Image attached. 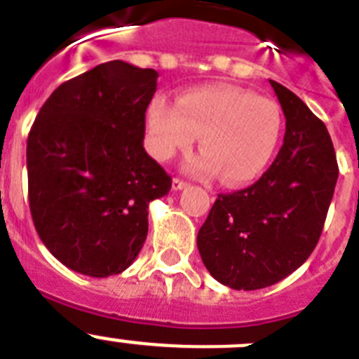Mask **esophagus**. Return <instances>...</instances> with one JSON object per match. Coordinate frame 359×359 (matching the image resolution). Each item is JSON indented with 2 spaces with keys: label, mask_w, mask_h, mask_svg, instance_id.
<instances>
[{
  "label": "esophagus",
  "mask_w": 359,
  "mask_h": 359,
  "mask_svg": "<svg viewBox=\"0 0 359 359\" xmlns=\"http://www.w3.org/2000/svg\"><path fill=\"white\" fill-rule=\"evenodd\" d=\"M187 187V183L183 182V180H180V177H174L172 180V189L174 190H183Z\"/></svg>",
  "instance_id": "obj_1"
}]
</instances>
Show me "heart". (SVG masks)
<instances>
[{"mask_svg":"<svg viewBox=\"0 0 359 359\" xmlns=\"http://www.w3.org/2000/svg\"><path fill=\"white\" fill-rule=\"evenodd\" d=\"M283 130L281 108L269 97L233 85H206L183 90L177 104L156 96L146 119V146L158 162L196 142L203 153L185 169L194 176L219 172L226 185H245L265 170Z\"/></svg>","mask_w":359,"mask_h":359,"instance_id":"b5f03b06","label":"heart"}]
</instances>
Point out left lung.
Returning <instances> with one entry per match:
<instances>
[{
    "label": "left lung",
    "instance_id": "obj_1",
    "mask_svg": "<svg viewBox=\"0 0 359 359\" xmlns=\"http://www.w3.org/2000/svg\"><path fill=\"white\" fill-rule=\"evenodd\" d=\"M271 85L287 119L281 149L258 182L219 194L197 233L205 267L235 290L271 287L306 262L338 180L325 124L294 92Z\"/></svg>",
    "mask_w": 359,
    "mask_h": 359
}]
</instances>
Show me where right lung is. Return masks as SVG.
Masks as SVG:
<instances>
[{
  "mask_svg": "<svg viewBox=\"0 0 359 359\" xmlns=\"http://www.w3.org/2000/svg\"><path fill=\"white\" fill-rule=\"evenodd\" d=\"M156 78L123 60L96 65L55 88L29 130V212L71 271H126L146 242L149 203L170 190V176L144 149Z\"/></svg>",
  "mask_w": 359,
  "mask_h": 359,
  "instance_id": "1",
  "label": "right lung"
}]
</instances>
